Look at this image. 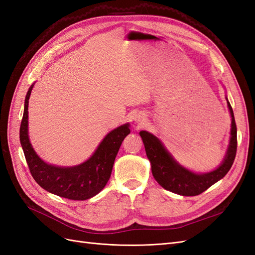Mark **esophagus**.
Listing matches in <instances>:
<instances>
[{
  "instance_id": "obj_1",
  "label": "esophagus",
  "mask_w": 255,
  "mask_h": 255,
  "mask_svg": "<svg viewBox=\"0 0 255 255\" xmlns=\"http://www.w3.org/2000/svg\"><path fill=\"white\" fill-rule=\"evenodd\" d=\"M134 123L137 126H142L145 121V116L143 113H138L134 116Z\"/></svg>"
}]
</instances>
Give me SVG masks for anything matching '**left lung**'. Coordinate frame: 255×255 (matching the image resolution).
<instances>
[{"label":"left lung","mask_w":255,"mask_h":255,"mask_svg":"<svg viewBox=\"0 0 255 255\" xmlns=\"http://www.w3.org/2000/svg\"><path fill=\"white\" fill-rule=\"evenodd\" d=\"M231 115V136L226 156L213 171L198 173L180 165L160 139L146 130L139 133L142 138L146 157L151 163L154 179L166 190L181 196H198L225 176L233 165L237 149V128L232 106L226 97Z\"/></svg>","instance_id":"1"}]
</instances>
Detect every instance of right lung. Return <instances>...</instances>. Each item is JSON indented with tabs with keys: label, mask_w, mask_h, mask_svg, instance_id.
I'll use <instances>...</instances> for the list:
<instances>
[{
	"label": "right lung",
	"mask_w": 255,
	"mask_h": 255,
	"mask_svg": "<svg viewBox=\"0 0 255 255\" xmlns=\"http://www.w3.org/2000/svg\"><path fill=\"white\" fill-rule=\"evenodd\" d=\"M33 87L34 84L25 97L20 127V142L30 174L39 186L61 198L87 200L95 197L110 180L120 145L130 132L129 123L120 126L107 134L94 154L84 163L72 167L48 164L38 156L28 137V100Z\"/></svg>",
	"instance_id": "right-lung-1"
}]
</instances>
